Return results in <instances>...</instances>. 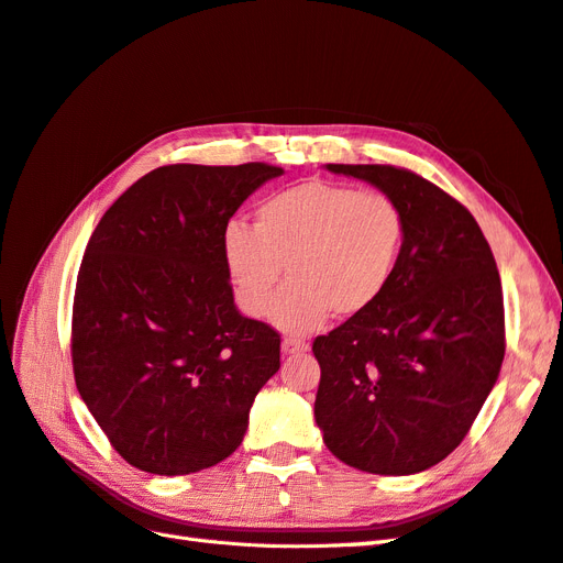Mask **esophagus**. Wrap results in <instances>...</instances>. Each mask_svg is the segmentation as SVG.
I'll list each match as a JSON object with an SVG mask.
<instances>
[{
    "instance_id": "esophagus-1",
    "label": "esophagus",
    "mask_w": 563,
    "mask_h": 563,
    "mask_svg": "<svg viewBox=\"0 0 563 563\" xmlns=\"http://www.w3.org/2000/svg\"><path fill=\"white\" fill-rule=\"evenodd\" d=\"M310 350V345L305 343V340H300V338H284L282 340V352L284 354H302V352H308Z\"/></svg>"
}]
</instances>
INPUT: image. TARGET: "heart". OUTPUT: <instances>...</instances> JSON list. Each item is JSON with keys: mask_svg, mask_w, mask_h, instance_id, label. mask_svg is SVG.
Wrapping results in <instances>:
<instances>
[{"mask_svg": "<svg viewBox=\"0 0 563 563\" xmlns=\"http://www.w3.org/2000/svg\"><path fill=\"white\" fill-rule=\"evenodd\" d=\"M406 244V216L380 190L305 180L265 197L253 228L230 220L223 261L240 310L261 319L279 296L277 327L314 331L333 317L366 312L397 275Z\"/></svg>", "mask_w": 563, "mask_h": 563, "instance_id": "heart-1", "label": "heart"}]
</instances>
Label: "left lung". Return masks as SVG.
<instances>
[{"mask_svg":"<svg viewBox=\"0 0 563 563\" xmlns=\"http://www.w3.org/2000/svg\"><path fill=\"white\" fill-rule=\"evenodd\" d=\"M329 172L395 199L406 244L380 300L314 338V418L350 467L416 474L460 446L498 380L505 305L496 258L463 203L408 168L329 164Z\"/></svg>","mask_w":563,"mask_h":563,"instance_id":"obj_1","label":"left lung"}]
</instances>
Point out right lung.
Instances as JSON below:
<instances>
[{
  "mask_svg": "<svg viewBox=\"0 0 563 563\" xmlns=\"http://www.w3.org/2000/svg\"><path fill=\"white\" fill-rule=\"evenodd\" d=\"M279 166H159L100 218L73 302L84 404L129 465L176 476L242 444L279 333L234 308L223 230Z\"/></svg>",
  "mask_w": 563,
  "mask_h": 563,
  "instance_id": "1",
  "label": "right lung"
}]
</instances>
